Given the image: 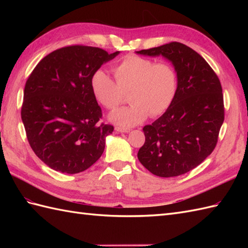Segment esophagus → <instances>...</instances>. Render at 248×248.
I'll list each match as a JSON object with an SVG mask.
<instances>
[{
  "mask_svg": "<svg viewBox=\"0 0 248 248\" xmlns=\"http://www.w3.org/2000/svg\"><path fill=\"white\" fill-rule=\"evenodd\" d=\"M115 131H116V132H118V133H128V132H130L131 129L123 128V127H116Z\"/></svg>",
  "mask_w": 248,
  "mask_h": 248,
  "instance_id": "obj_1",
  "label": "esophagus"
}]
</instances>
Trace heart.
Here are the masks:
<instances>
[{"label":"heart","instance_id":"1","mask_svg":"<svg viewBox=\"0 0 248 248\" xmlns=\"http://www.w3.org/2000/svg\"><path fill=\"white\" fill-rule=\"evenodd\" d=\"M114 81L107 72L97 70L91 78V87L97 101L108 109H115L130 92L129 107L109 115L121 127H133L150 115L157 117L170 108L178 89V76L167 62H155L147 57L130 54L113 67Z\"/></svg>","mask_w":248,"mask_h":248}]
</instances>
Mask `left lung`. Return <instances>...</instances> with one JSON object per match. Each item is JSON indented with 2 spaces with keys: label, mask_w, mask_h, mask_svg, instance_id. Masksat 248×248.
<instances>
[{
  "label": "left lung",
  "mask_w": 248,
  "mask_h": 248,
  "mask_svg": "<svg viewBox=\"0 0 248 248\" xmlns=\"http://www.w3.org/2000/svg\"><path fill=\"white\" fill-rule=\"evenodd\" d=\"M136 53L164 56L178 76L170 108L143 128L145 144L138 157L155 176L183 175L207 159L217 144L225 118L219 78L202 55L177 41Z\"/></svg>",
  "instance_id": "1"
}]
</instances>
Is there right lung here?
<instances>
[{"label":"right lung","instance_id":"1","mask_svg":"<svg viewBox=\"0 0 248 248\" xmlns=\"http://www.w3.org/2000/svg\"><path fill=\"white\" fill-rule=\"evenodd\" d=\"M109 54L96 46H68L45 56L25 83L21 118L35 155L52 170H86L102 155L114 127L100 123L91 78Z\"/></svg>","mask_w":248,"mask_h":248}]
</instances>
